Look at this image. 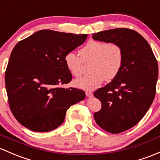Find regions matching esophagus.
Wrapping results in <instances>:
<instances>
[{"label":"esophagus","mask_w":160,"mask_h":160,"mask_svg":"<svg viewBox=\"0 0 160 160\" xmlns=\"http://www.w3.org/2000/svg\"><path fill=\"white\" fill-rule=\"evenodd\" d=\"M85 94H86L87 97H88V98H92V96H93V94H92L91 92H85Z\"/></svg>","instance_id":"obj_1"}]
</instances>
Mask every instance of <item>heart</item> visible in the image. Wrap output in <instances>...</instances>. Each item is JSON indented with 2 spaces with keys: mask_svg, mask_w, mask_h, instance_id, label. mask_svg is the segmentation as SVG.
I'll use <instances>...</instances> for the list:
<instances>
[{
  "mask_svg": "<svg viewBox=\"0 0 160 160\" xmlns=\"http://www.w3.org/2000/svg\"><path fill=\"white\" fill-rule=\"evenodd\" d=\"M81 57L73 52L65 56L66 68L73 76L82 75L84 62H92V74L75 81V85L84 90L92 91L102 85L104 80H114L121 70L123 52L120 46L104 41L90 40L80 49Z\"/></svg>",
  "mask_w": 160,
  "mask_h": 160,
  "instance_id": "1",
  "label": "heart"
}]
</instances>
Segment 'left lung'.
Masks as SVG:
<instances>
[{
    "mask_svg": "<svg viewBox=\"0 0 160 160\" xmlns=\"http://www.w3.org/2000/svg\"><path fill=\"white\" fill-rule=\"evenodd\" d=\"M94 40L120 46L121 70L114 80L94 93L101 109L94 114L100 128L119 133L135 126L149 110L156 94L158 63L150 46L137 32L117 28L92 35Z\"/></svg>",
    "mask_w": 160,
    "mask_h": 160,
    "instance_id": "obj_1",
    "label": "left lung"
}]
</instances>
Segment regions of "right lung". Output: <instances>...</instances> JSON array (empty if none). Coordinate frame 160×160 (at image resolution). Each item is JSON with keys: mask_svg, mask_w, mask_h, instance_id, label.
I'll return each mask as SVG.
<instances>
[{"mask_svg": "<svg viewBox=\"0 0 160 160\" xmlns=\"http://www.w3.org/2000/svg\"><path fill=\"white\" fill-rule=\"evenodd\" d=\"M87 34L42 30L13 48L5 72V85L13 116L35 132L55 130L70 106L84 100V91L58 85L71 82L64 58L82 45Z\"/></svg>", "mask_w": 160, "mask_h": 160, "instance_id": "1", "label": "right lung"}]
</instances>
